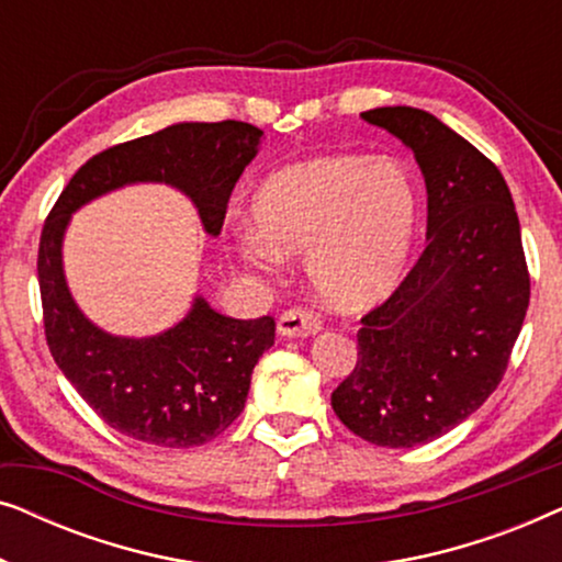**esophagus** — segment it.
I'll use <instances>...</instances> for the list:
<instances>
[{
    "instance_id": "obj_1",
    "label": "esophagus",
    "mask_w": 562,
    "mask_h": 562,
    "mask_svg": "<svg viewBox=\"0 0 562 562\" xmlns=\"http://www.w3.org/2000/svg\"><path fill=\"white\" fill-rule=\"evenodd\" d=\"M322 329V317L312 306H291L279 317V333L286 337H310Z\"/></svg>"
}]
</instances>
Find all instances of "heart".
I'll list each match as a JSON object with an SVG mask.
<instances>
[{"instance_id": "1", "label": "heart", "mask_w": 562, "mask_h": 562, "mask_svg": "<svg viewBox=\"0 0 562 562\" xmlns=\"http://www.w3.org/2000/svg\"><path fill=\"white\" fill-rule=\"evenodd\" d=\"M256 233H243L245 263L266 271L279 256L304 254V271L335 310L381 302L402 279L417 240L419 189L391 158L317 156L283 166L250 204Z\"/></svg>"}]
</instances>
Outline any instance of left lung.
I'll return each instance as SVG.
<instances>
[{"instance_id": "1", "label": "left lung", "mask_w": 562, "mask_h": 562, "mask_svg": "<svg viewBox=\"0 0 562 562\" xmlns=\"http://www.w3.org/2000/svg\"><path fill=\"white\" fill-rule=\"evenodd\" d=\"M414 150L427 183V248L360 319L358 360L333 391L350 432L414 448L471 417L502 383L529 306L519 217L504 176L414 106L360 114Z\"/></svg>"}]
</instances>
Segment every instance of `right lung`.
<instances>
[{"label": "right lung", "mask_w": 562, "mask_h": 562, "mask_svg": "<svg viewBox=\"0 0 562 562\" xmlns=\"http://www.w3.org/2000/svg\"><path fill=\"white\" fill-rule=\"evenodd\" d=\"M263 130L248 122H181L89 158L60 191L37 248L43 325L50 356L83 402L117 432L158 448H194L240 417L258 358L273 345V317L233 319L202 296L164 335L114 337L91 325L68 294L60 243L71 214L106 191L164 181L196 204L220 235L227 202Z\"/></svg>", "instance_id": "add662e5"}]
</instances>
